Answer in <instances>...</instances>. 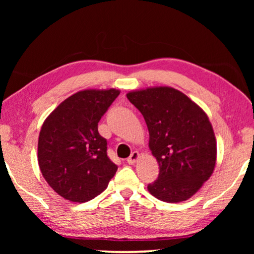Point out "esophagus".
<instances>
[{"label": "esophagus", "instance_id": "1", "mask_svg": "<svg viewBox=\"0 0 254 254\" xmlns=\"http://www.w3.org/2000/svg\"><path fill=\"white\" fill-rule=\"evenodd\" d=\"M138 158H140V154H138L137 151H134L131 152V155L128 157L127 163L128 164H134V163H136L138 161Z\"/></svg>", "mask_w": 254, "mask_h": 254}]
</instances>
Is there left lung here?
Here are the masks:
<instances>
[{
    "mask_svg": "<svg viewBox=\"0 0 254 254\" xmlns=\"http://www.w3.org/2000/svg\"><path fill=\"white\" fill-rule=\"evenodd\" d=\"M127 98L144 118L149 148L159 165L158 178L148 190L165 202L189 200L210 178L216 164V138L209 118L171 86L135 90Z\"/></svg>",
    "mask_w": 254,
    "mask_h": 254,
    "instance_id": "8db88e82",
    "label": "left lung"
}]
</instances>
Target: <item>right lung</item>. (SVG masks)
<instances>
[{"label":"right lung","instance_id":"1","mask_svg":"<svg viewBox=\"0 0 254 254\" xmlns=\"http://www.w3.org/2000/svg\"><path fill=\"white\" fill-rule=\"evenodd\" d=\"M117 89L82 90L64 99L44 121L38 163L48 185L71 202H86L106 189L118 166L107 157L98 123Z\"/></svg>","mask_w":254,"mask_h":254}]
</instances>
